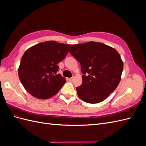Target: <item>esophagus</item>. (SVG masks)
Segmentation results:
<instances>
[{
	"instance_id": "esophagus-1",
	"label": "esophagus",
	"mask_w": 146,
	"mask_h": 146,
	"mask_svg": "<svg viewBox=\"0 0 146 146\" xmlns=\"http://www.w3.org/2000/svg\"><path fill=\"white\" fill-rule=\"evenodd\" d=\"M74 77H72L71 78H69V80L70 81H73V80H74Z\"/></svg>"
}]
</instances>
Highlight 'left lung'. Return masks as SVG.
<instances>
[{
    "instance_id": "left-lung-1",
    "label": "left lung",
    "mask_w": 146,
    "mask_h": 146,
    "mask_svg": "<svg viewBox=\"0 0 146 146\" xmlns=\"http://www.w3.org/2000/svg\"><path fill=\"white\" fill-rule=\"evenodd\" d=\"M69 52L80 63L83 74L82 84L76 88L82 100L89 104L100 103L116 90L123 67L116 49L91 41L73 45Z\"/></svg>"
}]
</instances>
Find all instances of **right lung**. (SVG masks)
Instances as JSON below:
<instances>
[{
	"instance_id": "right-lung-1",
	"label": "right lung",
	"mask_w": 146,
	"mask_h": 146,
	"mask_svg": "<svg viewBox=\"0 0 146 146\" xmlns=\"http://www.w3.org/2000/svg\"><path fill=\"white\" fill-rule=\"evenodd\" d=\"M70 46L48 41L39 43L25 52L18 75L29 93L38 99H47L59 91L66 79L57 74L58 64L67 55Z\"/></svg>"
}]
</instances>
